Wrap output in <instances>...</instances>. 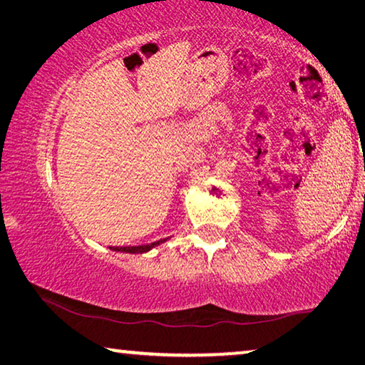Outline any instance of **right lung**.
I'll list each match as a JSON object with an SVG mask.
<instances>
[{
  "instance_id": "obj_1",
  "label": "right lung",
  "mask_w": 365,
  "mask_h": 365,
  "mask_svg": "<svg viewBox=\"0 0 365 365\" xmlns=\"http://www.w3.org/2000/svg\"><path fill=\"white\" fill-rule=\"evenodd\" d=\"M165 240L168 238H164V240H159V242H154V243H150V245H141V246H109L110 250L113 251H120V252H130V255H141V252H146V251H150V250H153L154 246H158V245H160L163 242H165Z\"/></svg>"
}]
</instances>
